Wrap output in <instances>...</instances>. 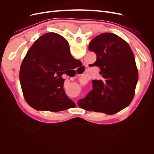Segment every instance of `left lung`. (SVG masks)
Wrapping results in <instances>:
<instances>
[{
    "label": "left lung",
    "instance_id": "left-lung-1",
    "mask_svg": "<svg viewBox=\"0 0 154 154\" xmlns=\"http://www.w3.org/2000/svg\"><path fill=\"white\" fill-rule=\"evenodd\" d=\"M88 49L96 54L92 66L100 69L101 80H92V90L78 101L82 109L113 114L131 103L138 80L132 51L127 42L111 32L93 38Z\"/></svg>",
    "mask_w": 154,
    "mask_h": 154
}]
</instances>
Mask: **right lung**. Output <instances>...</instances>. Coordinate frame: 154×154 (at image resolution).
Returning <instances> with one entry per match:
<instances>
[{
  "label": "right lung",
  "mask_w": 154,
  "mask_h": 154,
  "mask_svg": "<svg viewBox=\"0 0 154 154\" xmlns=\"http://www.w3.org/2000/svg\"><path fill=\"white\" fill-rule=\"evenodd\" d=\"M78 62L62 36L49 32L39 37L27 51L20 69V85L27 103L36 110L51 112L75 106L66 94L62 75L66 70L76 68Z\"/></svg>",
  "instance_id": "obj_1"
}]
</instances>
